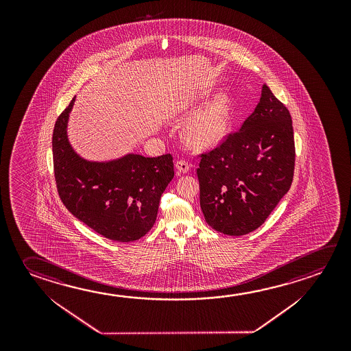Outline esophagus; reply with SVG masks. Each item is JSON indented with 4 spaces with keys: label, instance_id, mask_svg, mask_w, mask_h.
<instances>
[{
    "label": "esophagus",
    "instance_id": "34e87169",
    "mask_svg": "<svg viewBox=\"0 0 351 351\" xmlns=\"http://www.w3.org/2000/svg\"><path fill=\"white\" fill-rule=\"evenodd\" d=\"M175 169L178 173H186L190 170V164L186 160H178L175 162Z\"/></svg>",
    "mask_w": 351,
    "mask_h": 351
}]
</instances>
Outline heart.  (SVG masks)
Listing matches in <instances>:
<instances>
[{
	"label": "heart",
	"mask_w": 351,
	"mask_h": 351,
	"mask_svg": "<svg viewBox=\"0 0 351 351\" xmlns=\"http://www.w3.org/2000/svg\"><path fill=\"white\" fill-rule=\"evenodd\" d=\"M230 120V99L225 93H219L187 122L184 139L197 149L214 148L228 134Z\"/></svg>",
	"instance_id": "b5f03b06"
}]
</instances>
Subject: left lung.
Instances as JSON below:
<instances>
[{"label":"left lung","mask_w":351,"mask_h":351,"mask_svg":"<svg viewBox=\"0 0 351 351\" xmlns=\"http://www.w3.org/2000/svg\"><path fill=\"white\" fill-rule=\"evenodd\" d=\"M293 167L291 116L265 84L240 131L202 154L197 176L208 225L230 236L256 230L287 195Z\"/></svg>","instance_id":"obj_1"}]
</instances>
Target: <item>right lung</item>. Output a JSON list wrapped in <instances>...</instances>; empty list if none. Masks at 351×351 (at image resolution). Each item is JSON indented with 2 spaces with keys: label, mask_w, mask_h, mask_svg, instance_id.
Segmentation results:
<instances>
[{
  "label": "right lung",
  "mask_w": 351,
  "mask_h": 351,
  "mask_svg": "<svg viewBox=\"0 0 351 351\" xmlns=\"http://www.w3.org/2000/svg\"><path fill=\"white\" fill-rule=\"evenodd\" d=\"M75 97L58 116L52 134L58 195L69 212L112 241H136L156 223L162 192L173 178V156L126 154L90 161L69 143L67 123Z\"/></svg>",
  "instance_id": "obj_1"
}]
</instances>
